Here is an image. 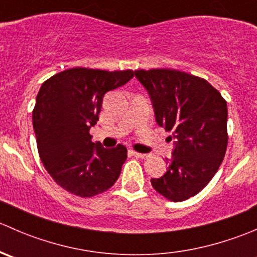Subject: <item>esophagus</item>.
I'll return each mask as SVG.
<instances>
[{
	"mask_svg": "<svg viewBox=\"0 0 257 257\" xmlns=\"http://www.w3.org/2000/svg\"><path fill=\"white\" fill-rule=\"evenodd\" d=\"M131 154L133 155V157L139 158V159H144V158H147V157H148V155H147V154H144V153H138V152H134V150H132Z\"/></svg>",
	"mask_w": 257,
	"mask_h": 257,
	"instance_id": "esophagus-1",
	"label": "esophagus"
}]
</instances>
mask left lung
Masks as SVG:
<instances>
[{"label":"left lung","instance_id":"1","mask_svg":"<svg viewBox=\"0 0 257 257\" xmlns=\"http://www.w3.org/2000/svg\"><path fill=\"white\" fill-rule=\"evenodd\" d=\"M147 89L158 125L174 141L167 173L153 178L155 190L184 201L203 190L216 174L227 147V105L208 80L177 69L134 72Z\"/></svg>","mask_w":257,"mask_h":257}]
</instances>
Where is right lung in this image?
<instances>
[{
    "label": "right lung",
    "mask_w": 257,
    "mask_h": 257,
    "mask_svg": "<svg viewBox=\"0 0 257 257\" xmlns=\"http://www.w3.org/2000/svg\"><path fill=\"white\" fill-rule=\"evenodd\" d=\"M126 71L71 68L46 80L32 113L41 160L64 190L90 198L112 188L126 159V148L93 143L103 97L133 78Z\"/></svg>",
    "instance_id": "right-lung-1"
}]
</instances>
